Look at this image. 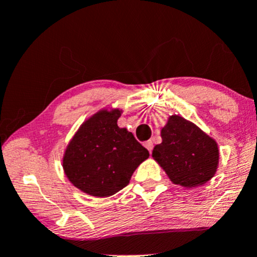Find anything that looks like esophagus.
I'll return each mask as SVG.
<instances>
[{"mask_svg": "<svg viewBox=\"0 0 257 257\" xmlns=\"http://www.w3.org/2000/svg\"><path fill=\"white\" fill-rule=\"evenodd\" d=\"M144 146L146 147L147 150L150 151V152H152V150H153V142H152V141H151V140L146 141V142H145V144H144Z\"/></svg>", "mask_w": 257, "mask_h": 257, "instance_id": "34e87169", "label": "esophagus"}]
</instances>
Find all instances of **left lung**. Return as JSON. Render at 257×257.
Returning <instances> with one entry per match:
<instances>
[{
  "label": "left lung",
  "instance_id": "obj_1",
  "mask_svg": "<svg viewBox=\"0 0 257 257\" xmlns=\"http://www.w3.org/2000/svg\"><path fill=\"white\" fill-rule=\"evenodd\" d=\"M152 157L172 183L193 188L208 182L219 163L217 142L183 117L170 116Z\"/></svg>",
  "mask_w": 257,
  "mask_h": 257
}]
</instances>
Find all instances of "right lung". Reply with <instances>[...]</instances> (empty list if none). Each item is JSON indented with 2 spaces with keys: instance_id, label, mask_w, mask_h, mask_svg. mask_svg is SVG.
Instances as JSON below:
<instances>
[{
  "instance_id": "1",
  "label": "right lung",
  "mask_w": 257,
  "mask_h": 257,
  "mask_svg": "<svg viewBox=\"0 0 257 257\" xmlns=\"http://www.w3.org/2000/svg\"><path fill=\"white\" fill-rule=\"evenodd\" d=\"M120 110H100L86 120L68 145L63 169L88 195L106 197L126 187L150 153L131 132L117 125Z\"/></svg>"
}]
</instances>
